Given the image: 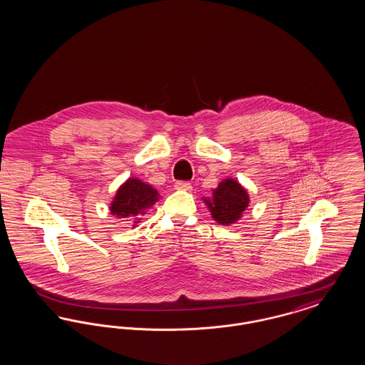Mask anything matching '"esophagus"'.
Instances as JSON below:
<instances>
[{
  "mask_svg": "<svg viewBox=\"0 0 365 365\" xmlns=\"http://www.w3.org/2000/svg\"><path fill=\"white\" fill-rule=\"evenodd\" d=\"M175 189L176 190H191V183L185 182V180H179L175 183Z\"/></svg>",
  "mask_w": 365,
  "mask_h": 365,
  "instance_id": "34e87169",
  "label": "esophagus"
}]
</instances>
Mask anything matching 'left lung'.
Returning a JSON list of instances; mask_svg holds the SVG:
<instances>
[{
	"label": "left lung",
	"instance_id": "left-lung-1",
	"mask_svg": "<svg viewBox=\"0 0 365 365\" xmlns=\"http://www.w3.org/2000/svg\"><path fill=\"white\" fill-rule=\"evenodd\" d=\"M212 217L222 226H230L241 219L249 207V194L234 179H225L213 190L210 200H205Z\"/></svg>",
	"mask_w": 365,
	"mask_h": 365
}]
</instances>
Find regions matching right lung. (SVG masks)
<instances>
[{"instance_id": "right-lung-1", "label": "right lung", "mask_w": 365, "mask_h": 365, "mask_svg": "<svg viewBox=\"0 0 365 365\" xmlns=\"http://www.w3.org/2000/svg\"><path fill=\"white\" fill-rule=\"evenodd\" d=\"M157 201L158 192L156 189L137 178H128L116 191L109 210L119 219L130 217V220H135L134 223H139V216L145 215V212L152 208Z\"/></svg>"}]
</instances>
